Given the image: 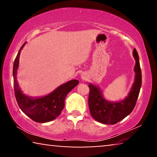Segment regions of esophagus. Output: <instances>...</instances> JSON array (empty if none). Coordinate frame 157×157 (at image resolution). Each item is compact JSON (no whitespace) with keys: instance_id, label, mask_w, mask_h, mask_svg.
Here are the masks:
<instances>
[{"instance_id":"obj_1","label":"esophagus","mask_w":157,"mask_h":157,"mask_svg":"<svg viewBox=\"0 0 157 157\" xmlns=\"http://www.w3.org/2000/svg\"><path fill=\"white\" fill-rule=\"evenodd\" d=\"M89 78V76L88 75L85 73V72H83V73L81 74V79H82V80H86Z\"/></svg>"}]
</instances>
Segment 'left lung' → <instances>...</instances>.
Masks as SVG:
<instances>
[{
	"label": "left lung",
	"mask_w": 157,
	"mask_h": 157,
	"mask_svg": "<svg viewBox=\"0 0 157 157\" xmlns=\"http://www.w3.org/2000/svg\"><path fill=\"white\" fill-rule=\"evenodd\" d=\"M133 56L135 60V82L128 96L122 101H107L103 97L99 86L91 83L89 85V108L91 115L98 122L113 125L125 118L134 109L142 85V72L139 56L135 48L133 50Z\"/></svg>",
	"instance_id": "left-lung-1"
}]
</instances>
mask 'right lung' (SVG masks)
I'll return each instance as SVG.
<instances>
[{
	"instance_id": "add662e5",
	"label": "right lung",
	"mask_w": 157,
	"mask_h": 157,
	"mask_svg": "<svg viewBox=\"0 0 157 157\" xmlns=\"http://www.w3.org/2000/svg\"><path fill=\"white\" fill-rule=\"evenodd\" d=\"M25 43L21 46L13 64V80L15 95L20 109L32 120L37 123H46L54 120L61 113L65 106V99L79 81L72 79L63 84L53 92L43 97L33 98L25 95L19 87L17 81V70L19 65V58Z\"/></svg>"
}]
</instances>
